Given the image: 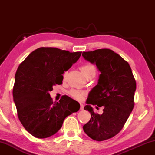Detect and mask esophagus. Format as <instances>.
Listing matches in <instances>:
<instances>
[{"instance_id":"esophagus-1","label":"esophagus","mask_w":155,"mask_h":155,"mask_svg":"<svg viewBox=\"0 0 155 155\" xmlns=\"http://www.w3.org/2000/svg\"><path fill=\"white\" fill-rule=\"evenodd\" d=\"M83 107H84L83 104L81 103V104H80V110H83Z\"/></svg>"}]
</instances>
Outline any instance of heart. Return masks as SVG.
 I'll list each match as a JSON object with an SVG mask.
<instances>
[{
    "label": "heart",
    "instance_id": "heart-1",
    "mask_svg": "<svg viewBox=\"0 0 155 155\" xmlns=\"http://www.w3.org/2000/svg\"><path fill=\"white\" fill-rule=\"evenodd\" d=\"M80 69L81 70V72H83V74H84V76H85L86 78L91 77V76H94V77L96 74V67L94 66V65L90 64L83 65L82 66H81ZM65 74H66V72H64V77H65ZM70 94L72 97H74V98L77 99V100H82L85 94V93L84 92V91H77L75 90H72L70 91Z\"/></svg>",
    "mask_w": 155,
    "mask_h": 155
}]
</instances>
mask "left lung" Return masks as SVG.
I'll use <instances>...</instances> for the list:
<instances>
[{"mask_svg": "<svg viewBox=\"0 0 155 155\" xmlns=\"http://www.w3.org/2000/svg\"><path fill=\"white\" fill-rule=\"evenodd\" d=\"M82 56L101 72L98 83L89 93L84 107L90 112L91 119L83 128L92 140L104 141L122 130L133 111L136 82L128 62L111 50L83 52ZM91 104L103 106V114H96Z\"/></svg>", "mask_w": 155, "mask_h": 155, "instance_id": "1", "label": "left lung"}]
</instances>
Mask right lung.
<instances>
[{"mask_svg":"<svg viewBox=\"0 0 155 155\" xmlns=\"http://www.w3.org/2000/svg\"><path fill=\"white\" fill-rule=\"evenodd\" d=\"M81 54V52L41 47L28 54L18 68L14 101L20 122L34 137L43 139L54 135L65 117L79 110L80 104L78 107L72 105H78V102L68 96L53 103L49 92L54 85H61L63 74Z\"/></svg>","mask_w":155,"mask_h":155,"instance_id":"1","label":"right lung"}]
</instances>
